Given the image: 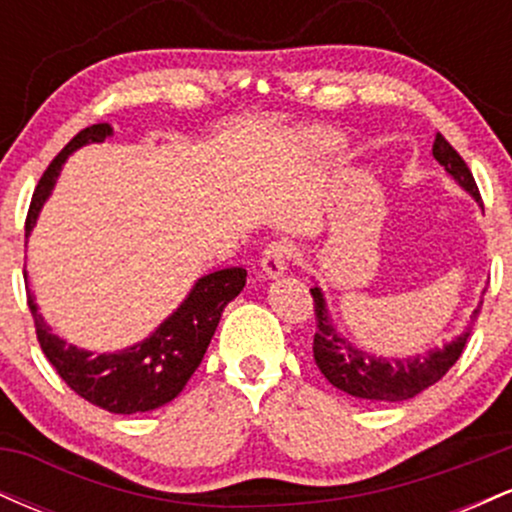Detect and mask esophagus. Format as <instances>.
<instances>
[{"label": "esophagus", "instance_id": "obj_1", "mask_svg": "<svg viewBox=\"0 0 512 512\" xmlns=\"http://www.w3.org/2000/svg\"><path fill=\"white\" fill-rule=\"evenodd\" d=\"M293 257V250L291 245L286 243H272L267 245V250L262 252V272L267 279H279V276H284L289 272V262Z\"/></svg>", "mask_w": 512, "mask_h": 512}]
</instances>
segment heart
Here are the masks:
<instances>
[{"label":"heart","instance_id":"1","mask_svg":"<svg viewBox=\"0 0 512 512\" xmlns=\"http://www.w3.org/2000/svg\"><path fill=\"white\" fill-rule=\"evenodd\" d=\"M315 144L320 146V149H325V146L332 144V139L327 137V134H315Z\"/></svg>","mask_w":512,"mask_h":512}]
</instances>
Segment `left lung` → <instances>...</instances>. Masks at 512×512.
Segmentation results:
<instances>
[{
	"mask_svg": "<svg viewBox=\"0 0 512 512\" xmlns=\"http://www.w3.org/2000/svg\"><path fill=\"white\" fill-rule=\"evenodd\" d=\"M433 158L445 168L457 185L474 197V202L481 207V197L474 182L472 173H469L467 163L462 161L452 146L445 142L443 134H436L433 142ZM315 301V339H313V356L320 373L325 375L337 390L346 392V395L366 399V402H404V399L416 397L424 392L426 387L436 385L448 370L455 366L457 358L462 356L467 337L472 334L474 322L479 317V308L469 317V325L464 327L462 334L450 339L448 344L428 349L426 354L416 356H375L368 354L361 346L351 344L342 332L334 327L330 308H327L325 293L320 286L310 289Z\"/></svg>",
	"mask_w": 512,
	"mask_h": 512,
	"instance_id": "1",
	"label": "left lung"
}]
</instances>
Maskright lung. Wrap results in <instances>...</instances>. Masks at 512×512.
I'll use <instances>...</instances> for the list:
<instances>
[{"label":"right lung","instance_id":"obj_1","mask_svg":"<svg viewBox=\"0 0 512 512\" xmlns=\"http://www.w3.org/2000/svg\"><path fill=\"white\" fill-rule=\"evenodd\" d=\"M108 137H113V127L108 122H98V125L81 129L57 154L33 192L26 219V240L55 190L64 161L81 146L103 144ZM245 276L248 272L243 267L204 274L195 281L178 308L149 337L120 351H105V354L81 349L57 337L40 315L31 291H28V308L33 313L35 332H38V342L45 356L76 395L110 414H142V411L163 407L180 395L207 354L223 308L243 291Z\"/></svg>","mask_w":512,"mask_h":512}]
</instances>
